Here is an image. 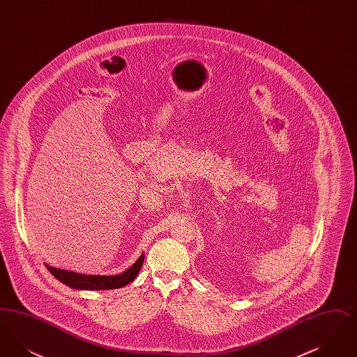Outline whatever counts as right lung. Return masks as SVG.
I'll return each mask as SVG.
<instances>
[{"label":"right lung","instance_id":"1","mask_svg":"<svg viewBox=\"0 0 357 357\" xmlns=\"http://www.w3.org/2000/svg\"><path fill=\"white\" fill-rule=\"evenodd\" d=\"M143 261H144V255H140L131 268L116 275H92V274L69 272V271L52 268L48 264H45V266L59 281H61L69 288L83 289V290H109V289L123 288L127 284L132 282L143 265Z\"/></svg>","mask_w":357,"mask_h":357}]
</instances>
